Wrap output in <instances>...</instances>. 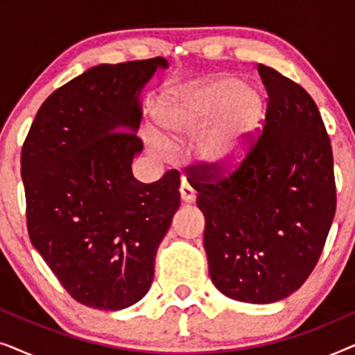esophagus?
I'll return each mask as SVG.
<instances>
[{"label":"esophagus","instance_id":"1","mask_svg":"<svg viewBox=\"0 0 355 355\" xmlns=\"http://www.w3.org/2000/svg\"><path fill=\"white\" fill-rule=\"evenodd\" d=\"M179 196H181V200L184 203H192L196 200V192H193V189L186 182H182L181 187H179Z\"/></svg>","mask_w":355,"mask_h":355}]
</instances>
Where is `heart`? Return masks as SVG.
I'll use <instances>...</instances> for the list:
<instances>
[{
    "instance_id": "1",
    "label": "heart",
    "mask_w": 355,
    "mask_h": 355,
    "mask_svg": "<svg viewBox=\"0 0 355 355\" xmlns=\"http://www.w3.org/2000/svg\"><path fill=\"white\" fill-rule=\"evenodd\" d=\"M263 114L265 98L257 87L232 76L218 77L166 92L155 106L162 137L148 132L145 139L153 153L164 157L167 143L191 142L213 123L198 144V158L210 171L227 173L250 153Z\"/></svg>"
}]
</instances>
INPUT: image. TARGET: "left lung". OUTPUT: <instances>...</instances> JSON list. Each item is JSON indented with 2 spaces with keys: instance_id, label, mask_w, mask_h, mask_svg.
<instances>
[{
  "instance_id": "obj_1",
  "label": "left lung",
  "mask_w": 355,
  "mask_h": 355,
  "mask_svg": "<svg viewBox=\"0 0 355 355\" xmlns=\"http://www.w3.org/2000/svg\"><path fill=\"white\" fill-rule=\"evenodd\" d=\"M259 74L268 94L263 132L230 178L213 182L215 174H207L193 189L213 284L239 302L273 304L317 265L336 187L331 144L312 96L273 67L259 64Z\"/></svg>"
}]
</instances>
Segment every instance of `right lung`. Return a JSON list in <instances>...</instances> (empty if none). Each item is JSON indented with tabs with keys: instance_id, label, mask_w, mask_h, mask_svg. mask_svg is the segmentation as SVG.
Instances as JSON below:
<instances>
[{
	"instance_id": "right-lung-1",
	"label": "right lung",
	"mask_w": 355,
	"mask_h": 355,
	"mask_svg": "<svg viewBox=\"0 0 355 355\" xmlns=\"http://www.w3.org/2000/svg\"><path fill=\"white\" fill-rule=\"evenodd\" d=\"M164 58L98 64L45 100L21 153L32 245L77 302L123 310L148 293L179 208V174L139 182L140 96Z\"/></svg>"
}]
</instances>
